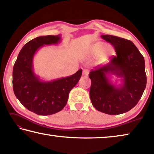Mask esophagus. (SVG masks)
<instances>
[{
	"mask_svg": "<svg viewBox=\"0 0 154 154\" xmlns=\"http://www.w3.org/2000/svg\"><path fill=\"white\" fill-rule=\"evenodd\" d=\"M88 74H89V71L87 69H83V75L84 76H88Z\"/></svg>",
	"mask_w": 154,
	"mask_h": 154,
	"instance_id": "esophagus-1",
	"label": "esophagus"
}]
</instances>
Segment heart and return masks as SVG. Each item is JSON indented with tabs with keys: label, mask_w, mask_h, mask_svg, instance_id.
<instances>
[{
	"label": "heart",
	"mask_w": 154,
	"mask_h": 154,
	"mask_svg": "<svg viewBox=\"0 0 154 154\" xmlns=\"http://www.w3.org/2000/svg\"><path fill=\"white\" fill-rule=\"evenodd\" d=\"M105 44L103 42H98L96 43L93 46L92 49V54L93 56H97L100 53L102 50V57L103 58H105V57H107L109 55H111L112 53V48L110 45H106L105 47Z\"/></svg>",
	"instance_id": "heart-1"
}]
</instances>
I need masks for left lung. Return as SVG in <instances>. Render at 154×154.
Segmentation results:
<instances>
[{
	"mask_svg": "<svg viewBox=\"0 0 154 154\" xmlns=\"http://www.w3.org/2000/svg\"><path fill=\"white\" fill-rule=\"evenodd\" d=\"M101 37L114 47L116 56L90 71L91 102L104 113H126L137 105L145 89V60L131 41L109 35ZM111 74L122 78L120 85L110 82Z\"/></svg>",
	"mask_w": 154,
	"mask_h": 154,
	"instance_id": "1",
	"label": "left lung"
}]
</instances>
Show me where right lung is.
Wrapping results in <instances>:
<instances>
[{
  "label": "right lung",
  "mask_w": 154,
  "mask_h": 154,
  "mask_svg": "<svg viewBox=\"0 0 154 154\" xmlns=\"http://www.w3.org/2000/svg\"><path fill=\"white\" fill-rule=\"evenodd\" d=\"M60 35L38 36L21 49L13 70V88L15 96L28 110L40 116L58 113L66 105L69 94L82 77L79 69L71 76L49 82L40 79L33 71V58L38 49L56 45Z\"/></svg>",
  "instance_id": "obj_1"
}]
</instances>
